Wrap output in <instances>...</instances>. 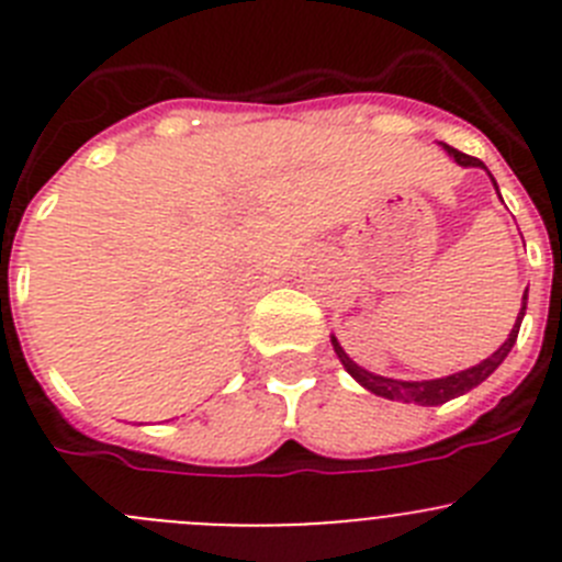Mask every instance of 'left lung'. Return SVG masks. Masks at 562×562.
I'll use <instances>...</instances> for the list:
<instances>
[{
  "label": "left lung",
  "instance_id": "8db88e82",
  "mask_svg": "<svg viewBox=\"0 0 562 562\" xmlns=\"http://www.w3.org/2000/svg\"><path fill=\"white\" fill-rule=\"evenodd\" d=\"M442 150L449 153L451 158H454L460 167H480L485 169V164L480 161V158L473 156H465V153L454 150V147H449V144H442ZM491 175V172H487ZM493 180V175H491ZM493 187H496V180H493ZM498 192V187H496ZM527 292L524 290V297H521V312H518L516 317V326H513V331L507 334V339H504L502 345H498L496 351L491 353L487 359H482L480 364H473V368H465L460 370V373H451V375H442V379H424V382H404V379H387V375H379V373H370V370L359 368L357 362H353L348 353L342 351V345L337 342V337L331 334V345H334V353L339 357V362H342V368L348 370V373L357 379L359 384H362L364 390H370L373 395H382V398H390V401H404V404H420V406H437V404H446V401L451 398H460V395L471 393L473 387H480L482 382H485L487 375L493 373V370L498 368V364L507 359V353L513 351V345H516L518 339V328H521V321L524 315H527Z\"/></svg>",
  "mask_w": 562,
  "mask_h": 562
}]
</instances>
